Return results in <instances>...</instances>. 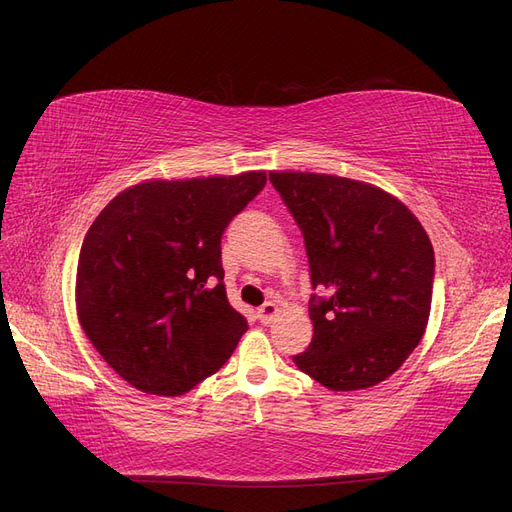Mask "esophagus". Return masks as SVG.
Returning <instances> with one entry per match:
<instances>
[{"instance_id":"obj_1","label":"esophagus","mask_w":512,"mask_h":512,"mask_svg":"<svg viewBox=\"0 0 512 512\" xmlns=\"http://www.w3.org/2000/svg\"><path fill=\"white\" fill-rule=\"evenodd\" d=\"M276 314H278V306L272 304V301H270V304H263L259 308V312H257V316H259V320H261L263 325H270L272 320L276 318Z\"/></svg>"}]
</instances>
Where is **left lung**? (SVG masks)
I'll return each instance as SVG.
<instances>
[{"instance_id": "left-lung-1", "label": "left lung", "mask_w": 512, "mask_h": 512, "mask_svg": "<svg viewBox=\"0 0 512 512\" xmlns=\"http://www.w3.org/2000/svg\"><path fill=\"white\" fill-rule=\"evenodd\" d=\"M306 238L314 337L295 365L335 392L384 382L426 333L434 251L422 223L382 187L270 170Z\"/></svg>"}]
</instances>
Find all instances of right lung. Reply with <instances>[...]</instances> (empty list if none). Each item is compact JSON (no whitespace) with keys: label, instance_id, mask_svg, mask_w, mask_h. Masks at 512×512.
Wrapping results in <instances>:
<instances>
[{"label":"right lung","instance_id":"add662e5","mask_svg":"<svg viewBox=\"0 0 512 512\" xmlns=\"http://www.w3.org/2000/svg\"><path fill=\"white\" fill-rule=\"evenodd\" d=\"M266 170L130 185L92 221L75 274L90 344L141 392L179 396L221 369L246 318L227 301L221 236Z\"/></svg>","mask_w":512,"mask_h":512}]
</instances>
